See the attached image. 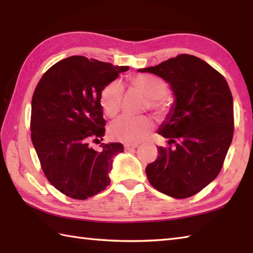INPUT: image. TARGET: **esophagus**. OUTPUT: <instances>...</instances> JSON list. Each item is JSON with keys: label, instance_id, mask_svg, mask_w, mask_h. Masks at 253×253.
<instances>
[{"label": "esophagus", "instance_id": "esophagus-1", "mask_svg": "<svg viewBox=\"0 0 253 253\" xmlns=\"http://www.w3.org/2000/svg\"><path fill=\"white\" fill-rule=\"evenodd\" d=\"M138 147V144H135V143H127L124 146V149L126 150V151H129V150H132V149H136Z\"/></svg>", "mask_w": 253, "mask_h": 253}]
</instances>
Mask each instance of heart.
Returning a JSON list of instances; mask_svg holds the SVG:
<instances>
[{"instance_id": "b5f03b06", "label": "heart", "mask_w": 253, "mask_h": 253, "mask_svg": "<svg viewBox=\"0 0 253 253\" xmlns=\"http://www.w3.org/2000/svg\"><path fill=\"white\" fill-rule=\"evenodd\" d=\"M133 87L150 99V109L159 116L169 112V105L163 99L168 93V84L162 79L139 75L129 79ZM123 85L112 82L103 88L100 94V103L104 113L110 117L115 116L121 110L123 99ZM153 128V122L146 116L122 115L110 125L112 138L127 143H137L146 139Z\"/></svg>"}]
</instances>
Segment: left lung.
I'll return each instance as SVG.
<instances>
[{"instance_id": "1", "label": "left lung", "mask_w": 253, "mask_h": 253, "mask_svg": "<svg viewBox=\"0 0 253 253\" xmlns=\"http://www.w3.org/2000/svg\"><path fill=\"white\" fill-rule=\"evenodd\" d=\"M164 79L174 103L158 133L175 147H159L146 169L155 189L176 199L196 195L216 178L234 133V104L227 82L201 58L180 54L138 69Z\"/></svg>"}]
</instances>
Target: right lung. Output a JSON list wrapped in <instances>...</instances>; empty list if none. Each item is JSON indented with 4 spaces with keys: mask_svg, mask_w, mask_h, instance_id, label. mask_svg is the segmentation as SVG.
<instances>
[{
    "mask_svg": "<svg viewBox=\"0 0 253 253\" xmlns=\"http://www.w3.org/2000/svg\"><path fill=\"white\" fill-rule=\"evenodd\" d=\"M128 66L69 56L44 73L31 101V140L47 180L69 198L84 200L110 185L122 143L89 146L105 133L100 94Z\"/></svg>",
    "mask_w": 253,
    "mask_h": 253,
    "instance_id": "add662e5",
    "label": "right lung"
}]
</instances>
